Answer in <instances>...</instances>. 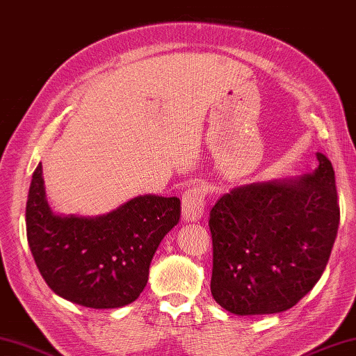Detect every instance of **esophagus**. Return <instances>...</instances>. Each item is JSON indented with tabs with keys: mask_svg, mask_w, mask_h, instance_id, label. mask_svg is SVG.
<instances>
[{
	"mask_svg": "<svg viewBox=\"0 0 356 356\" xmlns=\"http://www.w3.org/2000/svg\"><path fill=\"white\" fill-rule=\"evenodd\" d=\"M206 209V192L201 186H192L183 193V218L186 221L200 220Z\"/></svg>",
	"mask_w": 356,
	"mask_h": 356,
	"instance_id": "1",
	"label": "esophagus"
}]
</instances>
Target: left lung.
Segmentation results:
<instances>
[{"label": "left lung", "mask_w": 356, "mask_h": 356, "mask_svg": "<svg viewBox=\"0 0 356 356\" xmlns=\"http://www.w3.org/2000/svg\"><path fill=\"white\" fill-rule=\"evenodd\" d=\"M316 158L314 173L234 188L210 210V290L230 314L284 312L321 278L339 206L332 163Z\"/></svg>", "instance_id": "obj_1"}]
</instances>
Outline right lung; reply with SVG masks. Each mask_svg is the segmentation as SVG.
I'll list each match as a JSON object with an SVG mask.
<instances>
[{"label": "right lung", "mask_w": 356, "mask_h": 356, "mask_svg": "<svg viewBox=\"0 0 356 356\" xmlns=\"http://www.w3.org/2000/svg\"><path fill=\"white\" fill-rule=\"evenodd\" d=\"M179 216V198L156 195L136 197L97 218L55 215L40 163L26 204L27 241L56 295L84 307L117 309L146 287L150 261Z\"/></svg>", "instance_id": "add662e5"}]
</instances>
